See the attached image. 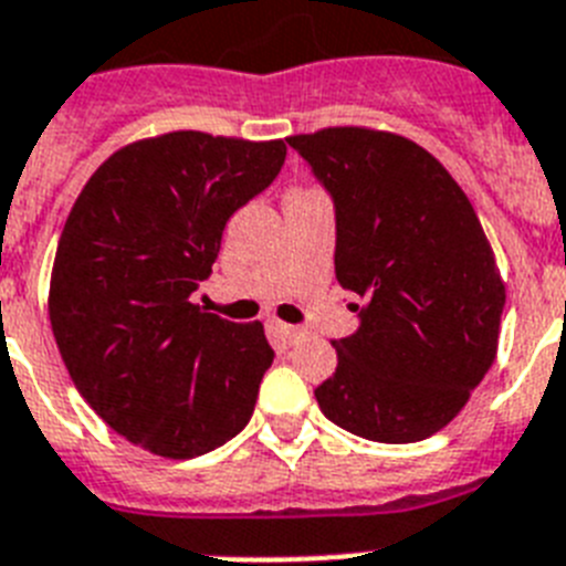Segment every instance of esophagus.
Segmentation results:
<instances>
[{"mask_svg":"<svg viewBox=\"0 0 566 566\" xmlns=\"http://www.w3.org/2000/svg\"><path fill=\"white\" fill-rule=\"evenodd\" d=\"M265 329H269V337H272V343L277 349H289V346H294V343L303 337V332L297 329V326H289V323L283 321H269L265 323Z\"/></svg>","mask_w":566,"mask_h":566,"instance_id":"1","label":"esophagus"}]
</instances>
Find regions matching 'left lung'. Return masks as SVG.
Masks as SVG:
<instances>
[{"instance_id": "obj_1", "label": "left lung", "mask_w": 566, "mask_h": 566, "mask_svg": "<svg viewBox=\"0 0 566 566\" xmlns=\"http://www.w3.org/2000/svg\"><path fill=\"white\" fill-rule=\"evenodd\" d=\"M335 202V274L360 326L332 346L321 412L380 443L447 427L499 349L504 280L472 202L418 143L371 128L289 137Z\"/></svg>"}]
</instances>
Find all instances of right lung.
<instances>
[{
	"label": "right lung",
	"mask_w": 566,
	"mask_h": 566,
	"mask_svg": "<svg viewBox=\"0 0 566 566\" xmlns=\"http://www.w3.org/2000/svg\"><path fill=\"white\" fill-rule=\"evenodd\" d=\"M286 145L171 132L111 154L62 229L51 329L80 395L114 432L197 458L249 423L274 349L263 323L211 315L191 294L223 229L272 186Z\"/></svg>",
	"instance_id": "obj_1"
}]
</instances>
